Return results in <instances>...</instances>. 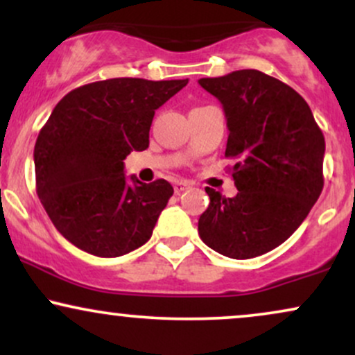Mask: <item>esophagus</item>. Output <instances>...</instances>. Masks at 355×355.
I'll use <instances>...</instances> for the list:
<instances>
[{
  "label": "esophagus",
  "instance_id": "esophagus-1",
  "mask_svg": "<svg viewBox=\"0 0 355 355\" xmlns=\"http://www.w3.org/2000/svg\"><path fill=\"white\" fill-rule=\"evenodd\" d=\"M191 187V183L190 182H187V180H180V182H175L173 183V190H175V193H182V191H185V190H189Z\"/></svg>",
  "mask_w": 355,
  "mask_h": 355
}]
</instances>
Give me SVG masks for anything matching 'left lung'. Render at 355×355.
Returning <instances> with one entry per match:
<instances>
[{
    "instance_id": "1",
    "label": "left lung",
    "mask_w": 355,
    "mask_h": 355,
    "mask_svg": "<svg viewBox=\"0 0 355 355\" xmlns=\"http://www.w3.org/2000/svg\"><path fill=\"white\" fill-rule=\"evenodd\" d=\"M225 112V157L239 193L225 198L210 187L198 218L205 245L230 259L274 250L299 229L324 189L325 140L294 88L259 70L198 80Z\"/></svg>"
}]
</instances>
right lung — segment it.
<instances>
[{
    "label": "right lung",
    "mask_w": 355,
    "mask_h": 355,
    "mask_svg": "<svg viewBox=\"0 0 355 355\" xmlns=\"http://www.w3.org/2000/svg\"><path fill=\"white\" fill-rule=\"evenodd\" d=\"M187 83L112 78L58 101L36 138L35 175L42 205L68 242L96 257L148 242L173 187L164 178L128 182L123 160L148 148L155 110Z\"/></svg>",
    "instance_id": "obj_1"
}]
</instances>
